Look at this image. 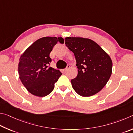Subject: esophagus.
<instances>
[{
	"mask_svg": "<svg viewBox=\"0 0 133 133\" xmlns=\"http://www.w3.org/2000/svg\"><path fill=\"white\" fill-rule=\"evenodd\" d=\"M69 68H70V66H69V65H67L66 68H65V69H64V72H66L68 70V69H69Z\"/></svg>",
	"mask_w": 133,
	"mask_h": 133,
	"instance_id": "34e87169",
	"label": "esophagus"
}]
</instances>
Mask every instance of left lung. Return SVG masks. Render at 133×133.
Instances as JSON below:
<instances>
[{"mask_svg":"<svg viewBox=\"0 0 133 133\" xmlns=\"http://www.w3.org/2000/svg\"><path fill=\"white\" fill-rule=\"evenodd\" d=\"M67 47L76 61L78 75L71 81L74 90L81 96L89 97L101 91L112 73V61L96 42L82 37L65 38Z\"/></svg>","mask_w":133,"mask_h":133,"instance_id":"1","label":"left lung"}]
</instances>
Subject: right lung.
Wrapping results in <instances>:
<instances>
[{
    "instance_id": "1",
    "label": "right lung",
    "mask_w": 133,
    "mask_h": 133,
    "mask_svg": "<svg viewBox=\"0 0 133 133\" xmlns=\"http://www.w3.org/2000/svg\"><path fill=\"white\" fill-rule=\"evenodd\" d=\"M57 43H64L62 37H44L37 39L21 55L18 72L23 85L30 94L46 96L52 91L62 75L59 70L48 67L50 54Z\"/></svg>"
}]
</instances>
